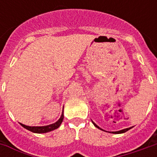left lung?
<instances>
[{"mask_svg":"<svg viewBox=\"0 0 157 157\" xmlns=\"http://www.w3.org/2000/svg\"><path fill=\"white\" fill-rule=\"evenodd\" d=\"M92 123H93V122H92ZM93 124H94V126H95V127H97V128H100V129H102V128H99L98 126V125L96 124L95 123H93ZM132 127H130V128H124V129H122V130H119V131H113V132H109V133H113V134H122V133H124V132H126V131H128V129H130V128H131ZM102 130H103V129H102Z\"/></svg>","mask_w":157,"mask_h":157,"instance_id":"8db88e82","label":"left lung"}]
</instances>
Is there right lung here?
I'll return each mask as SVG.
<instances>
[{
	"mask_svg": "<svg viewBox=\"0 0 157 157\" xmlns=\"http://www.w3.org/2000/svg\"><path fill=\"white\" fill-rule=\"evenodd\" d=\"M63 119H64V114H63V112H62L61 116H60V118H59L58 121L55 122V124H52L46 125V126H28V125L22 124H20L22 125L23 128H27L29 131L33 132V133H38V134H42V133H47V132L52 131L54 129L58 128L61 124Z\"/></svg>",
	"mask_w": 157,
	"mask_h": 157,
	"instance_id": "1",
	"label": "right lung"
}]
</instances>
